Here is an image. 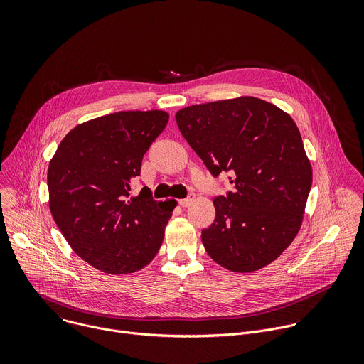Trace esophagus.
<instances>
[{
	"label": "esophagus",
	"instance_id": "obj_1",
	"mask_svg": "<svg viewBox=\"0 0 364 364\" xmlns=\"http://www.w3.org/2000/svg\"><path fill=\"white\" fill-rule=\"evenodd\" d=\"M193 200H194V194H190L188 197L178 200V204H180L181 207H188V205L191 204V201H193Z\"/></svg>",
	"mask_w": 364,
	"mask_h": 364
}]
</instances>
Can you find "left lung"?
<instances>
[{
  "label": "left lung",
  "mask_w": 364,
  "mask_h": 364,
  "mask_svg": "<svg viewBox=\"0 0 364 364\" xmlns=\"http://www.w3.org/2000/svg\"><path fill=\"white\" fill-rule=\"evenodd\" d=\"M176 121L210 174L226 171L233 184L213 200L215 222L201 232L205 252L232 272L267 267L296 236L313 183L295 122L252 96L193 105Z\"/></svg>",
  "instance_id": "8db88e82"
}]
</instances>
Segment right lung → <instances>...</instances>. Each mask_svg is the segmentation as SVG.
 Listing matches in <instances>:
<instances>
[{
  "label": "right lung",
  "instance_id": "obj_1",
  "mask_svg": "<svg viewBox=\"0 0 364 364\" xmlns=\"http://www.w3.org/2000/svg\"><path fill=\"white\" fill-rule=\"evenodd\" d=\"M163 111L100 117L72 129L47 171L50 212L72 249L96 269L125 275L157 255L174 200L131 196L144 154L166 128Z\"/></svg>",
  "mask_w": 364,
  "mask_h": 364
}]
</instances>
